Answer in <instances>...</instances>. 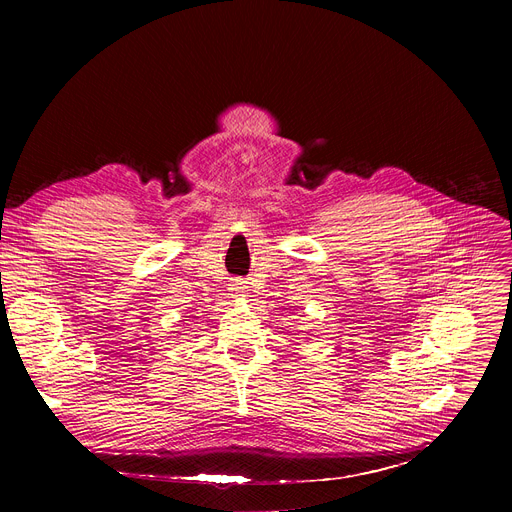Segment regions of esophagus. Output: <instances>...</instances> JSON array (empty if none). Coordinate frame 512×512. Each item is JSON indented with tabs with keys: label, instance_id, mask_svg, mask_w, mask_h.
<instances>
[{
	"label": "esophagus",
	"instance_id": "esophagus-1",
	"mask_svg": "<svg viewBox=\"0 0 512 512\" xmlns=\"http://www.w3.org/2000/svg\"><path fill=\"white\" fill-rule=\"evenodd\" d=\"M245 281H241V279H237L235 283H233V291H235V294H239V296H243L245 294Z\"/></svg>",
	"mask_w": 512,
	"mask_h": 512
}]
</instances>
